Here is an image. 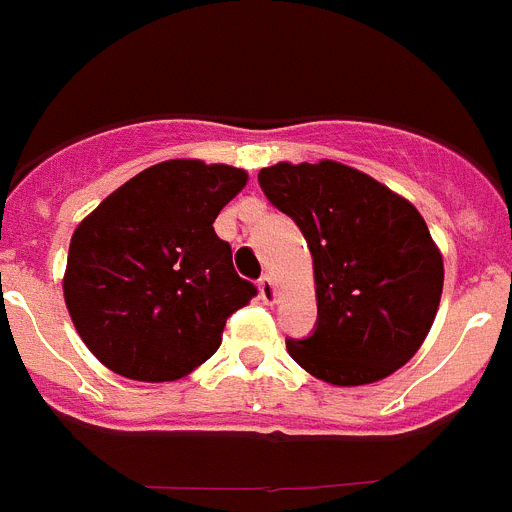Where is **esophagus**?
<instances>
[{"mask_svg":"<svg viewBox=\"0 0 512 512\" xmlns=\"http://www.w3.org/2000/svg\"><path fill=\"white\" fill-rule=\"evenodd\" d=\"M257 289H260V299H263L265 304H276L278 289H276V281H273V278H270V276L260 278Z\"/></svg>","mask_w":512,"mask_h":512,"instance_id":"34e87169","label":"esophagus"}]
</instances>
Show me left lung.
Masks as SVG:
<instances>
[{
	"mask_svg": "<svg viewBox=\"0 0 512 512\" xmlns=\"http://www.w3.org/2000/svg\"><path fill=\"white\" fill-rule=\"evenodd\" d=\"M257 182L302 229L315 265V330L286 341L291 359L330 385L393 375L427 338L445 281L422 213L336 161L276 163Z\"/></svg>",
	"mask_w": 512,
	"mask_h": 512,
	"instance_id": "1",
	"label": "left lung"
}]
</instances>
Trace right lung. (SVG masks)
Masks as SVG:
<instances>
[{"label": "right lung", "instance_id": "obj_1", "mask_svg": "<svg viewBox=\"0 0 512 512\" xmlns=\"http://www.w3.org/2000/svg\"><path fill=\"white\" fill-rule=\"evenodd\" d=\"M247 184L226 163L174 158L111 192L72 234L64 302L98 362L130 380L190 375L257 294L213 221Z\"/></svg>", "mask_w": 512, "mask_h": 512}]
</instances>
